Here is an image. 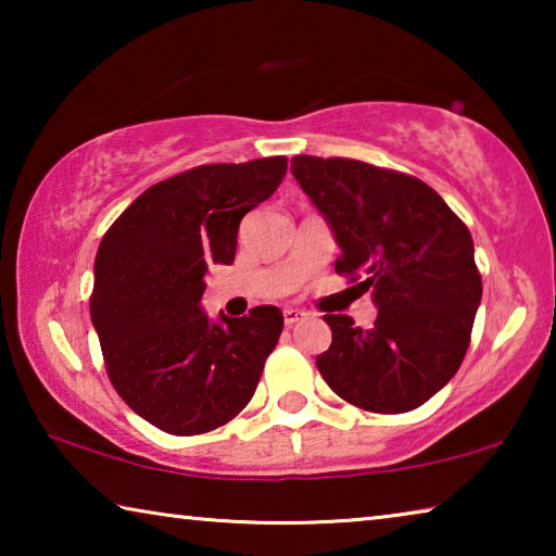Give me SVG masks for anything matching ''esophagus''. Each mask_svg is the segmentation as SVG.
Instances as JSON below:
<instances>
[{
    "mask_svg": "<svg viewBox=\"0 0 556 556\" xmlns=\"http://www.w3.org/2000/svg\"><path fill=\"white\" fill-rule=\"evenodd\" d=\"M306 314L301 312V308H294V306H287L285 308V324L287 326H294L296 321H301V318H304Z\"/></svg>",
    "mask_w": 556,
    "mask_h": 556,
    "instance_id": "34e87169",
    "label": "esophagus"
}]
</instances>
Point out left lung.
Returning <instances> with one entry per match:
<instances>
[{
  "label": "left lung",
  "mask_w": 556,
  "mask_h": 556,
  "mask_svg": "<svg viewBox=\"0 0 556 556\" xmlns=\"http://www.w3.org/2000/svg\"><path fill=\"white\" fill-rule=\"evenodd\" d=\"M291 174L331 225L338 275L361 279L378 306L363 331L326 314L333 341L316 368L338 397L378 414L417 409L454 378L473 331L483 281L473 238L419 178L355 159L299 154Z\"/></svg>",
  "instance_id": "8db88e82"
}]
</instances>
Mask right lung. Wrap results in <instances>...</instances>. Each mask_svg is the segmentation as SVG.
Here are the masks:
<instances>
[{"instance_id": "right-lung-1", "label": "right lung", "mask_w": 556, "mask_h": 556, "mask_svg": "<svg viewBox=\"0 0 556 556\" xmlns=\"http://www.w3.org/2000/svg\"><path fill=\"white\" fill-rule=\"evenodd\" d=\"M287 156L205 164L159 181L110 225L96 255L90 318L112 388L149 425L205 434L244 409L285 316L255 306L213 324L203 275L232 265L244 213L267 201Z\"/></svg>"}]
</instances>
